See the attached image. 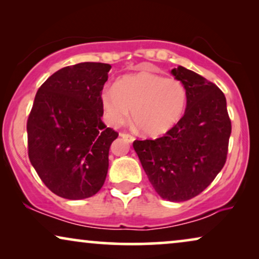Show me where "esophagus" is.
<instances>
[{"label": "esophagus", "mask_w": 259, "mask_h": 259, "mask_svg": "<svg viewBox=\"0 0 259 259\" xmlns=\"http://www.w3.org/2000/svg\"><path fill=\"white\" fill-rule=\"evenodd\" d=\"M120 137L121 138H123V139H126L127 141H128V143H133L134 141V139H136V138H134L133 136H131V134H128V133H120Z\"/></svg>", "instance_id": "1"}]
</instances>
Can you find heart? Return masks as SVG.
<instances>
[{
	"label": "heart",
	"mask_w": 259,
	"mask_h": 259,
	"mask_svg": "<svg viewBox=\"0 0 259 259\" xmlns=\"http://www.w3.org/2000/svg\"><path fill=\"white\" fill-rule=\"evenodd\" d=\"M101 105L111 125H122L132 109V119L141 132L157 137L167 132L183 115L186 88L176 77L143 70L120 77L113 90L102 92Z\"/></svg>",
	"instance_id": "obj_1"
}]
</instances>
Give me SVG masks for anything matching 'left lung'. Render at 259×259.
<instances>
[{"label": "left lung", "mask_w": 259, "mask_h": 259, "mask_svg": "<svg viewBox=\"0 0 259 259\" xmlns=\"http://www.w3.org/2000/svg\"><path fill=\"white\" fill-rule=\"evenodd\" d=\"M171 73L186 88L183 118L164 137L134 140L133 147L155 192L185 201L203 192L225 165L231 120L213 82L182 66Z\"/></svg>", "instance_id": "left-lung-1"}]
</instances>
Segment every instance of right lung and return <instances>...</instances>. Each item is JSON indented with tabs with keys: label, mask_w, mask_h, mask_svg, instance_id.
I'll use <instances>...</instances> for the list:
<instances>
[{
	"label": "right lung",
	"mask_w": 259,
	"mask_h": 259,
	"mask_svg": "<svg viewBox=\"0 0 259 259\" xmlns=\"http://www.w3.org/2000/svg\"><path fill=\"white\" fill-rule=\"evenodd\" d=\"M111 65L82 62L55 72L38 88L27 121L28 157L46 186L66 199L98 193L119 133L101 121Z\"/></svg>",
	"instance_id": "add662e5"
}]
</instances>
